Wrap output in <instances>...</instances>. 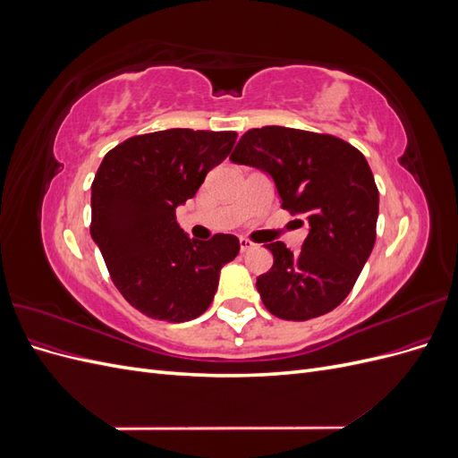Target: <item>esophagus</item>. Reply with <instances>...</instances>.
<instances>
[{"mask_svg": "<svg viewBox=\"0 0 458 458\" xmlns=\"http://www.w3.org/2000/svg\"><path fill=\"white\" fill-rule=\"evenodd\" d=\"M239 244H241V252H248V250H252V248L256 246L252 241H248V239H241V241H239Z\"/></svg>", "mask_w": 458, "mask_h": 458, "instance_id": "1", "label": "esophagus"}]
</instances>
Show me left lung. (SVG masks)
I'll return each mask as SVG.
<instances>
[{
    "label": "left lung",
    "instance_id": "left-lung-1",
    "mask_svg": "<svg viewBox=\"0 0 458 458\" xmlns=\"http://www.w3.org/2000/svg\"><path fill=\"white\" fill-rule=\"evenodd\" d=\"M229 158L271 175L284 210L310 221L300 252L266 244L273 267L256 281L263 306L286 321L338 308L377 241L378 189L367 158L335 135L283 126L248 130Z\"/></svg>",
    "mask_w": 458,
    "mask_h": 458
}]
</instances>
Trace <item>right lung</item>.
I'll return each instance as SVG.
<instances>
[{"mask_svg":"<svg viewBox=\"0 0 458 458\" xmlns=\"http://www.w3.org/2000/svg\"><path fill=\"white\" fill-rule=\"evenodd\" d=\"M234 131L164 130L108 150L91 183V239L128 303L158 321L183 323L214 300L221 267L237 258L234 234L189 239L175 208L197 195L231 152Z\"/></svg>","mask_w":458,"mask_h":458,"instance_id":"obj_1","label":"right lung"}]
</instances>
